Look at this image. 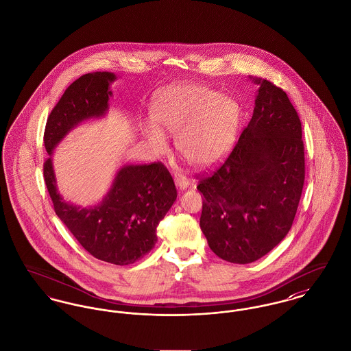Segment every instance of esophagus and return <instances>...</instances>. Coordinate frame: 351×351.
<instances>
[{
  "instance_id": "obj_1",
  "label": "esophagus",
  "mask_w": 351,
  "mask_h": 351,
  "mask_svg": "<svg viewBox=\"0 0 351 351\" xmlns=\"http://www.w3.org/2000/svg\"><path fill=\"white\" fill-rule=\"evenodd\" d=\"M174 184L180 190H185L190 185V181H189V178H186V177L178 174V176L174 177Z\"/></svg>"
}]
</instances>
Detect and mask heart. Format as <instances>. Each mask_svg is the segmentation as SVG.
I'll use <instances>...</instances> for the list:
<instances>
[{
    "mask_svg": "<svg viewBox=\"0 0 351 351\" xmlns=\"http://www.w3.org/2000/svg\"><path fill=\"white\" fill-rule=\"evenodd\" d=\"M154 121L141 123L143 137L156 153L167 150V137H176L178 153L195 166L219 161L232 147L239 108L229 97L198 85L170 88L153 105Z\"/></svg>",
    "mask_w": 351,
    "mask_h": 351,
    "instance_id": "heart-1",
    "label": "heart"
}]
</instances>
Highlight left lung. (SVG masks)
I'll use <instances>...</instances> for the list:
<instances>
[{
    "label": "left lung",
    "mask_w": 351,
    "mask_h": 351,
    "mask_svg": "<svg viewBox=\"0 0 351 351\" xmlns=\"http://www.w3.org/2000/svg\"><path fill=\"white\" fill-rule=\"evenodd\" d=\"M257 84L247 128L222 166L204 177L199 226L211 250L232 263H252L287 235L304 181L302 126L287 94Z\"/></svg>",
    "instance_id": "8db88e82"
}]
</instances>
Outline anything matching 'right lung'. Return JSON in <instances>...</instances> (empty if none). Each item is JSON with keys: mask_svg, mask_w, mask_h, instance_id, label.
<instances>
[{"mask_svg": "<svg viewBox=\"0 0 351 351\" xmlns=\"http://www.w3.org/2000/svg\"><path fill=\"white\" fill-rule=\"evenodd\" d=\"M117 75L94 71L65 90L47 118L44 142L50 156L44 178L54 211L80 245L93 257L113 265L134 263L157 242V226L177 199L173 178L164 165H123L104 198L89 206L64 199L57 187L51 156L74 128L101 119L109 110L110 85Z\"/></svg>", "mask_w": 351, "mask_h": 351, "instance_id": "obj_1", "label": "right lung"}]
</instances>
